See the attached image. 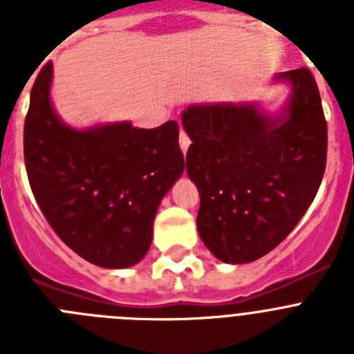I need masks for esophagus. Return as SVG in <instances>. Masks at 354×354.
Segmentation results:
<instances>
[{
  "label": "esophagus",
  "instance_id": "obj_1",
  "mask_svg": "<svg viewBox=\"0 0 354 354\" xmlns=\"http://www.w3.org/2000/svg\"><path fill=\"white\" fill-rule=\"evenodd\" d=\"M189 143H192V140H189V136H187V134L184 133L183 129H180V134H179V145H180V150H183L184 154H186L187 149H189Z\"/></svg>",
  "mask_w": 354,
  "mask_h": 354
}]
</instances>
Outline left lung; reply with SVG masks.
<instances>
[{
    "label": "left lung",
    "instance_id": "left-lung-1",
    "mask_svg": "<svg viewBox=\"0 0 354 354\" xmlns=\"http://www.w3.org/2000/svg\"><path fill=\"white\" fill-rule=\"evenodd\" d=\"M292 86L282 117L257 104H193L183 113L186 170L200 193L196 228L216 259L246 264L290 234L323 180L328 129L308 68L278 74Z\"/></svg>",
    "mask_w": 354,
    "mask_h": 354
}]
</instances>
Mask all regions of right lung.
<instances>
[{
    "label": "right lung",
    "mask_w": 354,
    "mask_h": 354,
    "mask_svg": "<svg viewBox=\"0 0 354 354\" xmlns=\"http://www.w3.org/2000/svg\"><path fill=\"white\" fill-rule=\"evenodd\" d=\"M51 80L48 62L24 120V162L37 204L84 261L109 270L138 264L162 196L184 171L179 126L168 120L138 129L118 122L72 129L53 109Z\"/></svg>",
    "instance_id": "right-lung-1"
}]
</instances>
